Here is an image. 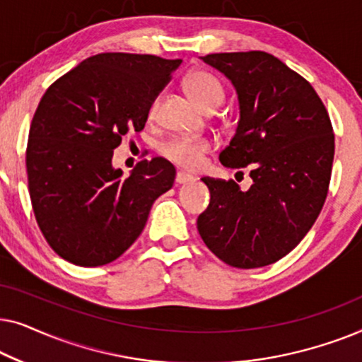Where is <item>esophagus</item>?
I'll use <instances>...</instances> for the list:
<instances>
[{
	"label": "esophagus",
	"mask_w": 362,
	"mask_h": 362,
	"mask_svg": "<svg viewBox=\"0 0 362 362\" xmlns=\"http://www.w3.org/2000/svg\"><path fill=\"white\" fill-rule=\"evenodd\" d=\"M191 181H194V177L192 176H189V175H186V173H177L176 175V185H187V182H191Z\"/></svg>",
	"instance_id": "obj_1"
}]
</instances>
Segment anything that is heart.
I'll use <instances>...</instances> for the list:
<instances>
[{"label":"heart","mask_w":362,"mask_h":362,"mask_svg":"<svg viewBox=\"0 0 362 362\" xmlns=\"http://www.w3.org/2000/svg\"><path fill=\"white\" fill-rule=\"evenodd\" d=\"M185 87L187 93L192 97V100L204 110L217 108L222 98H224V87H222L219 78L207 71H192L191 74H187V77L185 78ZM158 105H160V100L156 97L151 102L150 110H148L150 118L156 115ZM209 150V141L204 140V138L177 136L168 141L161 151L165 158L182 168V170H197Z\"/></svg>","instance_id":"b5f03b06"}]
</instances>
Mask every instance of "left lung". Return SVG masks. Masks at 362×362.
<instances>
[{"instance_id": "8db88e82", "label": "left lung", "mask_w": 362, "mask_h": 362, "mask_svg": "<svg viewBox=\"0 0 362 362\" xmlns=\"http://www.w3.org/2000/svg\"><path fill=\"white\" fill-rule=\"evenodd\" d=\"M234 83L240 120L221 151L227 168L249 166L254 181L202 177L211 202L197 230L212 254L235 269H259L293 250L328 196L334 133L311 83L264 51L201 57ZM242 173V171H240Z\"/></svg>"}]
</instances>
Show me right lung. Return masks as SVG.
<instances>
[{
    "label": "right lung",
    "mask_w": 362,
    "mask_h": 362,
    "mask_svg": "<svg viewBox=\"0 0 362 362\" xmlns=\"http://www.w3.org/2000/svg\"><path fill=\"white\" fill-rule=\"evenodd\" d=\"M181 59L103 52L59 77L34 113L26 148L29 196L44 239L74 265L118 259L145 229L176 170L143 160L123 177L113 150L145 128L148 110Z\"/></svg>",
    "instance_id": "add662e5"
}]
</instances>
